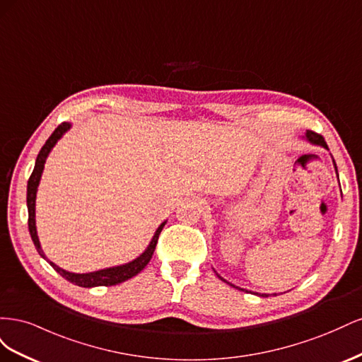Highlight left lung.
<instances>
[{
  "instance_id": "left-lung-1",
  "label": "left lung",
  "mask_w": 362,
  "mask_h": 362,
  "mask_svg": "<svg viewBox=\"0 0 362 362\" xmlns=\"http://www.w3.org/2000/svg\"><path fill=\"white\" fill-rule=\"evenodd\" d=\"M306 139H308L311 144H314V145H320V146H323V148H326L327 149V144L325 141V137L322 136V134H319V133H314V131H306ZM334 164H335V161H334ZM335 170H337V164H335ZM337 175H338V172H337ZM218 276V275H217ZM221 278V276H218ZM222 281H225L223 278H221ZM226 282V281H225ZM229 284V282H228ZM233 286V284H231ZM235 288H238V287H235ZM238 290H242V288H238ZM242 291H245V290H242ZM258 294V293H257ZM261 298H267L269 294H259Z\"/></svg>"
}]
</instances>
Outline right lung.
<instances>
[{
  "label": "right lung",
  "instance_id": "obj_1",
  "mask_svg": "<svg viewBox=\"0 0 362 362\" xmlns=\"http://www.w3.org/2000/svg\"><path fill=\"white\" fill-rule=\"evenodd\" d=\"M69 124L63 122L60 124L56 129H54V133L49 136V139L45 141V145L42 146L39 156L36 158V164H35V170H33V173L30 175L28 178V185H27V206H28V231H30V235H31V240L33 243H35L39 255L47 259L45 254L42 252V247H40V243H39V238H37V233H36V221H35V202H36V192H37V185H39V181H40V177H42V170H43V164H45V160L49 154V151L52 149V146L57 144V140L63 136L64 131L69 129ZM164 223H161L158 226V229L156 231V235L154 238H152L151 245L148 246V249L141 254L139 258H136L134 261L128 262V264L125 266H117V267H110V269H104V270H98V272H92V273H71V272H66L60 269L59 266L54 264V262L49 261V264L52 266V269L56 270L57 273H60V275L68 279L69 282L75 284V286L78 287H110V286H116V284H120L124 282L129 278L136 276L137 273H140L141 270H144L146 267V264L149 262V259L152 258V254H154L156 250V246H157V242H158V235L161 233Z\"/></svg>",
  "mask_w": 362,
  "mask_h": 362
}]
</instances>
